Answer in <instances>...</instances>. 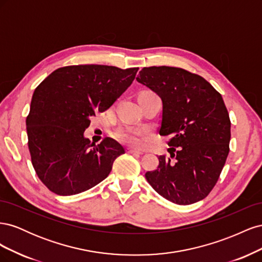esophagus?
Wrapping results in <instances>:
<instances>
[{
	"label": "esophagus",
	"mask_w": 262,
	"mask_h": 262,
	"mask_svg": "<svg viewBox=\"0 0 262 262\" xmlns=\"http://www.w3.org/2000/svg\"><path fill=\"white\" fill-rule=\"evenodd\" d=\"M128 153L130 154H138V155H142L143 153L141 152L139 149H134V148H128Z\"/></svg>",
	"instance_id": "34e87169"
}]
</instances>
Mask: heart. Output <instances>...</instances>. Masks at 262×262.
Masks as SVG:
<instances>
[{"mask_svg": "<svg viewBox=\"0 0 262 262\" xmlns=\"http://www.w3.org/2000/svg\"><path fill=\"white\" fill-rule=\"evenodd\" d=\"M147 132V129L141 128V126L124 125L117 130L116 138L126 144L140 145Z\"/></svg>", "mask_w": 262, "mask_h": 262, "instance_id": "1", "label": "heart"}]
</instances>
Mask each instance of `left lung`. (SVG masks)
<instances>
[{"label": "left lung", "instance_id": "left-lung-1", "mask_svg": "<svg viewBox=\"0 0 262 262\" xmlns=\"http://www.w3.org/2000/svg\"><path fill=\"white\" fill-rule=\"evenodd\" d=\"M137 81L161 97V136H170V157L158 156L145 178L176 204H192L215 186L229 152L231 121L221 94L203 77L172 67L140 71Z\"/></svg>", "mask_w": 262, "mask_h": 262}]
</instances>
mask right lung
Listing matches in <instances>:
<instances>
[{"label":"right lung","instance_id":"obj_1","mask_svg":"<svg viewBox=\"0 0 262 262\" xmlns=\"http://www.w3.org/2000/svg\"><path fill=\"white\" fill-rule=\"evenodd\" d=\"M139 68L85 64L60 68L35 90L26 119L31 162L45 186L59 195L86 191L107 178L124 148L113 139L85 138L95 113L112 106Z\"/></svg>","mask_w":262,"mask_h":262}]
</instances>
